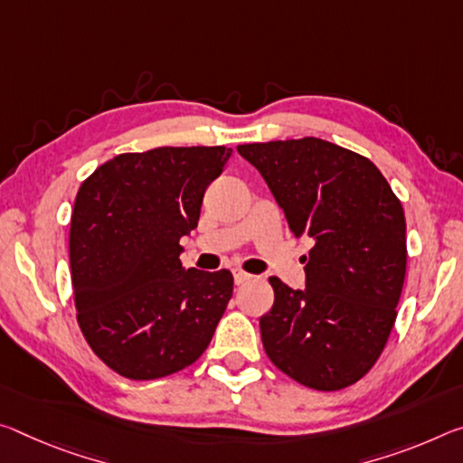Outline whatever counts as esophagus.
<instances>
[{
  "label": "esophagus",
  "instance_id": "esophagus-1",
  "mask_svg": "<svg viewBox=\"0 0 463 463\" xmlns=\"http://www.w3.org/2000/svg\"><path fill=\"white\" fill-rule=\"evenodd\" d=\"M234 284H245V282H249V280H251V274H247V271H243V269H234Z\"/></svg>",
  "mask_w": 463,
  "mask_h": 463
}]
</instances>
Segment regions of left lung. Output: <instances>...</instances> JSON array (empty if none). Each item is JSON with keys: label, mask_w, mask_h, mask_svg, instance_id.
I'll return each instance as SVG.
<instances>
[{"label": "left lung", "mask_w": 463, "mask_h": 463, "mask_svg": "<svg viewBox=\"0 0 463 463\" xmlns=\"http://www.w3.org/2000/svg\"><path fill=\"white\" fill-rule=\"evenodd\" d=\"M284 210L311 241L307 288L271 276L274 307L260 319L269 361L319 392L344 390L373 369L390 337L406 278V218L379 168L319 137L243 144Z\"/></svg>", "instance_id": "8db88e82"}]
</instances>
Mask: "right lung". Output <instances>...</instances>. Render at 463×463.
Returning a JSON list of instances; mask_svg holds the SVG:
<instances>
[{
    "instance_id": "1",
    "label": "right lung",
    "mask_w": 463,
    "mask_h": 463,
    "mask_svg": "<svg viewBox=\"0 0 463 463\" xmlns=\"http://www.w3.org/2000/svg\"><path fill=\"white\" fill-rule=\"evenodd\" d=\"M226 146H163L100 165L76 195L71 288L88 346L121 377L150 381L194 364L232 297L229 269H183L181 237L200 220Z\"/></svg>"
}]
</instances>
